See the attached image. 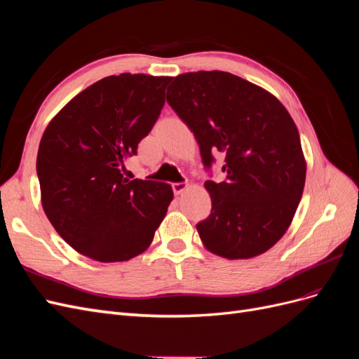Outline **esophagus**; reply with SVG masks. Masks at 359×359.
<instances>
[{
  "mask_svg": "<svg viewBox=\"0 0 359 359\" xmlns=\"http://www.w3.org/2000/svg\"><path fill=\"white\" fill-rule=\"evenodd\" d=\"M187 189H189V184L187 182H173L172 184V190H173V193L177 194V196H178V194L186 191Z\"/></svg>",
  "mask_w": 359,
  "mask_h": 359,
  "instance_id": "34e87169",
  "label": "esophagus"
}]
</instances>
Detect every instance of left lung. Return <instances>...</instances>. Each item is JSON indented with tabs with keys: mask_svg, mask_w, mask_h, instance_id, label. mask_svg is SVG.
I'll use <instances>...</instances> for the list:
<instances>
[{
	"mask_svg": "<svg viewBox=\"0 0 359 359\" xmlns=\"http://www.w3.org/2000/svg\"><path fill=\"white\" fill-rule=\"evenodd\" d=\"M168 103L196 137L205 168L224 153L226 180L205 181L211 214L196 224L201 241L226 259H252L286 233L306 184L298 128L266 90L227 72L173 78Z\"/></svg>",
	"mask_w": 359,
	"mask_h": 359,
	"instance_id": "8db88e82",
	"label": "left lung"
}]
</instances>
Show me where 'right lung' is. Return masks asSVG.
I'll list each match as a JSON object with an SVG mask.
<instances>
[{"mask_svg": "<svg viewBox=\"0 0 359 359\" xmlns=\"http://www.w3.org/2000/svg\"><path fill=\"white\" fill-rule=\"evenodd\" d=\"M170 76H107L74 95L41 136V206L58 235L97 262H124L154 240L173 199L166 182L123 177L156 124Z\"/></svg>", "mask_w": 359, "mask_h": 359, "instance_id": "add662e5", "label": "right lung"}]
</instances>
